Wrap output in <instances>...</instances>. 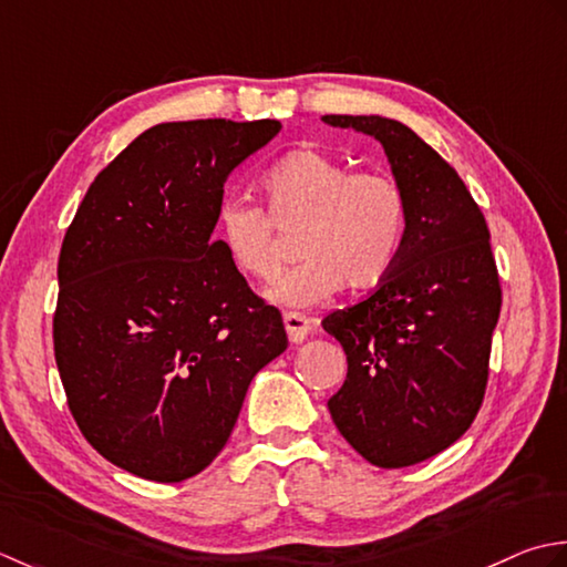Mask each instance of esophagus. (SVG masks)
I'll return each instance as SVG.
<instances>
[{
	"label": "esophagus",
	"instance_id": "1",
	"mask_svg": "<svg viewBox=\"0 0 567 567\" xmlns=\"http://www.w3.org/2000/svg\"><path fill=\"white\" fill-rule=\"evenodd\" d=\"M284 326H286V332H288V340H291V342H303L310 326H313V320H310L303 313H286L284 316Z\"/></svg>",
	"mask_w": 567,
	"mask_h": 567
}]
</instances>
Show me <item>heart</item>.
Returning <instances> with one entry per match:
<instances>
[{
  "label": "heart",
  "mask_w": 567,
  "mask_h": 567,
  "mask_svg": "<svg viewBox=\"0 0 567 567\" xmlns=\"http://www.w3.org/2000/svg\"><path fill=\"white\" fill-rule=\"evenodd\" d=\"M261 205L229 198L217 210V235L237 267L274 281L284 251L276 227H298L291 271L271 286L274 303L306 308L344 284L374 286L394 267L406 235V195L384 171H352L316 148L284 156L261 181Z\"/></svg>",
  "instance_id": "heart-1"
}]
</instances>
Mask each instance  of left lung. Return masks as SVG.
<instances>
[{
  "label": "left lung",
  "mask_w": 567,
  "mask_h": 567,
  "mask_svg": "<svg viewBox=\"0 0 567 567\" xmlns=\"http://www.w3.org/2000/svg\"><path fill=\"white\" fill-rule=\"evenodd\" d=\"M322 122L374 136L409 207L394 267L322 320L348 354L328 409L364 460L409 467L453 445L482 406L502 310L489 229L457 171L406 124L379 114Z\"/></svg>",
  "instance_id": "left-lung-1"
}]
</instances>
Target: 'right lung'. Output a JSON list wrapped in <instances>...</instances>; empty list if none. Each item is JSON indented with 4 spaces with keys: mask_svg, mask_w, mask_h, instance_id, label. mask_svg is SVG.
<instances>
[{
    "mask_svg": "<svg viewBox=\"0 0 567 567\" xmlns=\"http://www.w3.org/2000/svg\"><path fill=\"white\" fill-rule=\"evenodd\" d=\"M281 122L138 134L92 181L58 257L55 364L78 429L136 477L183 482L225 447L281 313L213 239L225 181Z\"/></svg>",
    "mask_w": 567,
    "mask_h": 567,
    "instance_id": "right-lung-1",
    "label": "right lung"
}]
</instances>
